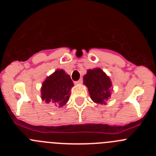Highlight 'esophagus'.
<instances>
[{
  "instance_id": "obj_1",
  "label": "esophagus",
  "mask_w": 156,
  "mask_h": 156,
  "mask_svg": "<svg viewBox=\"0 0 156 156\" xmlns=\"http://www.w3.org/2000/svg\"><path fill=\"white\" fill-rule=\"evenodd\" d=\"M74 83H75V84H82V83H83V79L81 78V79H80L78 81H76Z\"/></svg>"
}]
</instances>
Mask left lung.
<instances>
[{
  "mask_svg": "<svg viewBox=\"0 0 156 156\" xmlns=\"http://www.w3.org/2000/svg\"><path fill=\"white\" fill-rule=\"evenodd\" d=\"M83 83L87 87L90 98L94 103L106 105L112 93L109 76L100 68L88 69L83 76Z\"/></svg>",
  "mask_w": 156,
  "mask_h": 156,
  "instance_id": "1",
  "label": "left lung"
}]
</instances>
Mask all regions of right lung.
Listing matches in <instances>:
<instances>
[{"mask_svg": "<svg viewBox=\"0 0 156 156\" xmlns=\"http://www.w3.org/2000/svg\"><path fill=\"white\" fill-rule=\"evenodd\" d=\"M69 75L63 69H57L43 82L41 88V99L46 103L63 107L68 102L70 90L73 87Z\"/></svg>", "mask_w": 156, "mask_h": 156, "instance_id": "right-lung-1", "label": "right lung"}]
</instances>
